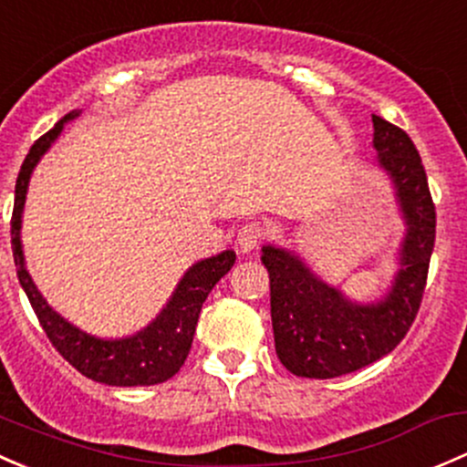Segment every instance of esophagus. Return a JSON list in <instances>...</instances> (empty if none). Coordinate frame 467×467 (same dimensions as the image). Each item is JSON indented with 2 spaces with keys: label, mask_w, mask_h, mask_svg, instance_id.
Listing matches in <instances>:
<instances>
[{
  "label": "esophagus",
  "mask_w": 467,
  "mask_h": 467,
  "mask_svg": "<svg viewBox=\"0 0 467 467\" xmlns=\"http://www.w3.org/2000/svg\"><path fill=\"white\" fill-rule=\"evenodd\" d=\"M266 228L259 221H246L237 233V246L242 253H250L266 239Z\"/></svg>",
  "instance_id": "esophagus-1"
}]
</instances>
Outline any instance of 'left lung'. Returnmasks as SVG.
Returning a JSON list of instances; mask_svg holds the SVG:
<instances>
[{"label": "left lung", "mask_w": 467, "mask_h": 467, "mask_svg": "<svg viewBox=\"0 0 467 467\" xmlns=\"http://www.w3.org/2000/svg\"><path fill=\"white\" fill-rule=\"evenodd\" d=\"M371 120L378 163L394 179L407 219L400 273L389 296L367 306L351 304L296 254L273 246L262 254L271 277L275 351L291 374L302 378H337L380 360L400 345L423 302L436 239L428 174L407 131L380 116Z\"/></svg>", "instance_id": "8db88e82"}]
</instances>
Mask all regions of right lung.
I'll return each mask as SVG.
<instances>
[{"label": "right lung", "mask_w": 467, "mask_h": 467, "mask_svg": "<svg viewBox=\"0 0 467 467\" xmlns=\"http://www.w3.org/2000/svg\"><path fill=\"white\" fill-rule=\"evenodd\" d=\"M76 116L78 111H73V114L62 118L53 130L39 136L36 143H33L31 151L26 154V159H24L22 170L17 174L11 217V246L15 266H17V279L22 284L24 293H26L28 302H31L33 311H36L39 327L44 328L51 345L82 376L114 387L159 385V382H165L183 367L190 347H192L201 306H203L205 297L210 296L214 284L233 268L234 253L233 250H225L217 257L194 264L185 273V277L181 279L179 288L171 296L168 306L163 308V313L145 331L136 333L134 337L100 340V337L87 336L85 331H80L73 324H68L65 317L57 316L44 302V297L39 296L36 284L31 282L26 268H24L19 223H22V208L33 168H36L39 156L57 139L62 125Z\"/></svg>", "instance_id": "add662e5"}]
</instances>
